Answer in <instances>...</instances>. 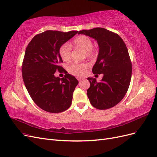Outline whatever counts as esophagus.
<instances>
[{"instance_id":"esophagus-1","label":"esophagus","mask_w":157,"mask_h":157,"mask_svg":"<svg viewBox=\"0 0 157 157\" xmlns=\"http://www.w3.org/2000/svg\"><path fill=\"white\" fill-rule=\"evenodd\" d=\"M78 81L79 82H81L82 80H83L84 79V78H78Z\"/></svg>"}]
</instances>
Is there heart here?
<instances>
[{
	"mask_svg": "<svg viewBox=\"0 0 157 157\" xmlns=\"http://www.w3.org/2000/svg\"><path fill=\"white\" fill-rule=\"evenodd\" d=\"M74 46L75 48L84 51L86 57H92L95 55L93 50L92 40L86 35H79L75 37L74 41ZM71 47L68 43L62 44L59 48V54L61 59L65 62H68L71 58ZM89 67L87 62L83 63H73L68 67V71L72 75L82 76L86 74Z\"/></svg>",
	"mask_w": 157,
	"mask_h": 157,
	"instance_id": "1",
	"label": "heart"
}]
</instances>
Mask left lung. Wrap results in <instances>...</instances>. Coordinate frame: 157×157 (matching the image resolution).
I'll return each mask as SVG.
<instances>
[{
    "label": "left lung",
    "instance_id": "1",
    "mask_svg": "<svg viewBox=\"0 0 157 157\" xmlns=\"http://www.w3.org/2000/svg\"><path fill=\"white\" fill-rule=\"evenodd\" d=\"M95 39L99 51L92 71L103 74L100 82L88 78L90 87L87 95L92 106L99 110L108 109L122 100L130 84L132 62L126 44L118 34L102 28L79 31Z\"/></svg>",
    "mask_w": 157,
    "mask_h": 157
}]
</instances>
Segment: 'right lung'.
Masks as SVG:
<instances>
[{
    "label": "right lung",
    "instance_id": "add662e5",
    "mask_svg": "<svg viewBox=\"0 0 157 157\" xmlns=\"http://www.w3.org/2000/svg\"><path fill=\"white\" fill-rule=\"evenodd\" d=\"M78 32L47 30L35 35L26 48L21 68L25 86L35 103L48 113H62L71 104L78 81L59 65L63 62L59 48ZM56 71L64 72L65 78L55 77Z\"/></svg>",
    "mask_w": 157,
    "mask_h": 157
}]
</instances>
